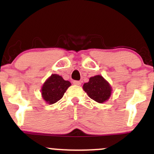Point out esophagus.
<instances>
[{"mask_svg":"<svg viewBox=\"0 0 154 154\" xmlns=\"http://www.w3.org/2000/svg\"><path fill=\"white\" fill-rule=\"evenodd\" d=\"M73 84L75 85H81V82H79V81H77V80L73 81Z\"/></svg>","mask_w":154,"mask_h":154,"instance_id":"1","label":"esophagus"}]
</instances>
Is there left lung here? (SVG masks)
<instances>
[{
	"label": "left lung",
	"instance_id": "8db88e82",
	"mask_svg": "<svg viewBox=\"0 0 154 154\" xmlns=\"http://www.w3.org/2000/svg\"><path fill=\"white\" fill-rule=\"evenodd\" d=\"M83 90L91 99L102 103L108 100L111 94V87L102 76L96 75L90 78L83 85Z\"/></svg>",
	"mask_w": 154,
	"mask_h": 154
}]
</instances>
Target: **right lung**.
I'll list each match as a JSON object with an SVG mask.
<instances>
[{
	"instance_id": "add662e5",
	"label": "right lung",
	"mask_w": 154,
	"mask_h": 154,
	"mask_svg": "<svg viewBox=\"0 0 154 154\" xmlns=\"http://www.w3.org/2000/svg\"><path fill=\"white\" fill-rule=\"evenodd\" d=\"M70 85V82L54 74L44 82L41 89L42 97L48 104H54L62 98Z\"/></svg>"
}]
</instances>
